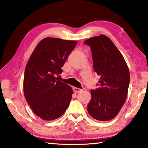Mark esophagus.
Masks as SVG:
<instances>
[{
    "mask_svg": "<svg viewBox=\"0 0 148 148\" xmlns=\"http://www.w3.org/2000/svg\"><path fill=\"white\" fill-rule=\"evenodd\" d=\"M73 89H74V91L75 92H76V93L81 92L82 91V89H79V88H74Z\"/></svg>",
    "mask_w": 148,
    "mask_h": 148,
    "instance_id": "1",
    "label": "esophagus"
}]
</instances>
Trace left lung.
Masks as SVG:
<instances>
[{"label": "left lung", "mask_w": 148, "mask_h": 148, "mask_svg": "<svg viewBox=\"0 0 148 148\" xmlns=\"http://www.w3.org/2000/svg\"><path fill=\"white\" fill-rule=\"evenodd\" d=\"M84 43L91 49L94 69L101 77L99 88L90 90L88 111L96 120H111L119 113L127 96L130 80L127 65L108 37H93Z\"/></svg>", "instance_id": "1"}]
</instances>
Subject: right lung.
I'll list each match as a JSON object with an SVG mask.
<instances>
[{
    "label": "right lung",
    "mask_w": 148,
    "mask_h": 148,
    "mask_svg": "<svg viewBox=\"0 0 148 148\" xmlns=\"http://www.w3.org/2000/svg\"><path fill=\"white\" fill-rule=\"evenodd\" d=\"M76 44L75 40L46 37L30 57L24 73V94L32 111L41 119H58L69 107L73 89L59 77Z\"/></svg>",
    "instance_id": "right-lung-1"
}]
</instances>
